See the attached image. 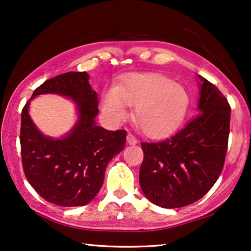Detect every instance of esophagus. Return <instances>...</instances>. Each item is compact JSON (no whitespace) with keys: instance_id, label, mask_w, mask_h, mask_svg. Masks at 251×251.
Returning a JSON list of instances; mask_svg holds the SVG:
<instances>
[{"instance_id":"obj_1","label":"esophagus","mask_w":251,"mask_h":251,"mask_svg":"<svg viewBox=\"0 0 251 251\" xmlns=\"http://www.w3.org/2000/svg\"><path fill=\"white\" fill-rule=\"evenodd\" d=\"M126 141H127V144H129V146H135V144L139 143V141L135 139V136L132 135V134H130V133L127 134Z\"/></svg>"}]
</instances>
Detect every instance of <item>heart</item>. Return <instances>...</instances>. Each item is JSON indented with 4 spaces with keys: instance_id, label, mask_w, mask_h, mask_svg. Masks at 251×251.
<instances>
[{
    "instance_id": "b5f03b06",
    "label": "heart",
    "mask_w": 251,
    "mask_h": 251,
    "mask_svg": "<svg viewBox=\"0 0 251 251\" xmlns=\"http://www.w3.org/2000/svg\"><path fill=\"white\" fill-rule=\"evenodd\" d=\"M126 105L134 107V121L146 135L164 139L184 121L190 97L184 86L166 76L133 75L102 94L101 110L109 123L125 121Z\"/></svg>"
}]
</instances>
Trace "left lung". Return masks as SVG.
Returning <instances> with one entry per match:
<instances>
[{"instance_id":"1","label":"left lung","mask_w":251,"mask_h":251,"mask_svg":"<svg viewBox=\"0 0 251 251\" xmlns=\"http://www.w3.org/2000/svg\"><path fill=\"white\" fill-rule=\"evenodd\" d=\"M197 117L171 139L141 144L140 186L148 200L162 208L184 207L201 199L224 166L231 108L206 78L197 75Z\"/></svg>"}]
</instances>
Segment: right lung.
Returning a JSON list of instances; mask_svg holds the SVG:
<instances>
[{
  "label": "right lung",
  "mask_w": 251,
  "mask_h": 251,
  "mask_svg": "<svg viewBox=\"0 0 251 251\" xmlns=\"http://www.w3.org/2000/svg\"><path fill=\"white\" fill-rule=\"evenodd\" d=\"M86 72H68L45 80L34 91L21 112L20 146L25 175L38 195L61 207L85 206L103 184L107 165L122 152L124 129L98 126V94ZM56 94L70 98L77 121L60 138L44 136L29 115L30 101L38 95Z\"/></svg>",
  "instance_id": "add662e5"
}]
</instances>
